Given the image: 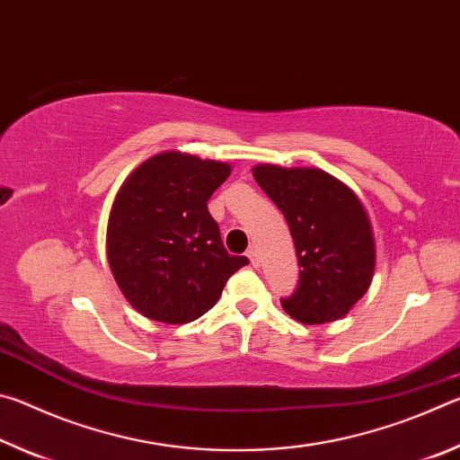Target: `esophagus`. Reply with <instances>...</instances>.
Returning a JSON list of instances; mask_svg holds the SVG:
<instances>
[{
	"label": "esophagus",
	"mask_w": 460,
	"mask_h": 460,
	"mask_svg": "<svg viewBox=\"0 0 460 460\" xmlns=\"http://www.w3.org/2000/svg\"><path fill=\"white\" fill-rule=\"evenodd\" d=\"M245 255H247V260H249V263H252L253 268H258V266H260V255H258V252H255L253 247L249 249V252H247Z\"/></svg>",
	"instance_id": "1"
}]
</instances>
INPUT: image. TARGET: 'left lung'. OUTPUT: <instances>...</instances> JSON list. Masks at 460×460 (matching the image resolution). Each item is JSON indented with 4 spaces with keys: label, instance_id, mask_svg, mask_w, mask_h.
Instances as JSON below:
<instances>
[{
    "label": "left lung",
    "instance_id": "8db88e82",
    "mask_svg": "<svg viewBox=\"0 0 460 460\" xmlns=\"http://www.w3.org/2000/svg\"><path fill=\"white\" fill-rule=\"evenodd\" d=\"M261 190L290 227L300 284L282 308L302 324L334 323L363 298L376 274V237L361 199L321 168L253 166Z\"/></svg>",
    "mask_w": 460,
    "mask_h": 460
}]
</instances>
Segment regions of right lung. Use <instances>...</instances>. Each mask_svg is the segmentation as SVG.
<instances>
[{
  "label": "right lung",
  "mask_w": 460,
  "mask_h": 460,
  "mask_svg": "<svg viewBox=\"0 0 460 460\" xmlns=\"http://www.w3.org/2000/svg\"><path fill=\"white\" fill-rule=\"evenodd\" d=\"M231 164L168 150L119 186L107 221V261L121 294L155 323L184 324L211 310L227 279L247 266L229 255L207 200Z\"/></svg>",
  "instance_id": "1"
}]
</instances>
